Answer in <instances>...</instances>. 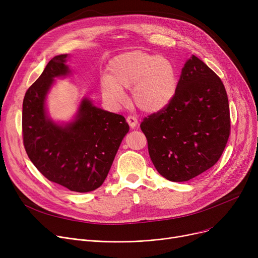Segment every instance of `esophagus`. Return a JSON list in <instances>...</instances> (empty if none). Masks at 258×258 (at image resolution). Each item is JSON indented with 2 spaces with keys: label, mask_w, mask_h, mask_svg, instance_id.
<instances>
[{
  "label": "esophagus",
  "mask_w": 258,
  "mask_h": 258,
  "mask_svg": "<svg viewBox=\"0 0 258 258\" xmlns=\"http://www.w3.org/2000/svg\"><path fill=\"white\" fill-rule=\"evenodd\" d=\"M126 122H127L128 125H130L132 128H134L135 126H137V124H138V119H137L136 116L130 115V116H127V118H126Z\"/></svg>",
  "instance_id": "obj_1"
}]
</instances>
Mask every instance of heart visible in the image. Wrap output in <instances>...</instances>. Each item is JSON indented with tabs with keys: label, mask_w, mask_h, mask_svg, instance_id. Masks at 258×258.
<instances>
[{
	"label": "heart",
	"mask_w": 258,
	"mask_h": 258,
	"mask_svg": "<svg viewBox=\"0 0 258 258\" xmlns=\"http://www.w3.org/2000/svg\"><path fill=\"white\" fill-rule=\"evenodd\" d=\"M174 63L157 54L132 51L116 56L108 64V75L101 80L103 98L112 105L124 101L123 89L132 88V99L144 112L163 110L178 91Z\"/></svg>",
	"instance_id": "b5f03b06"
}]
</instances>
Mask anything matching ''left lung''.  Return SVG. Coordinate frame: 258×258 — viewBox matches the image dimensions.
I'll return each instance as SVG.
<instances>
[{
	"mask_svg": "<svg viewBox=\"0 0 258 258\" xmlns=\"http://www.w3.org/2000/svg\"><path fill=\"white\" fill-rule=\"evenodd\" d=\"M140 127L153 163L165 179L185 182L206 171L221 158L231 130L221 78L192 55L172 101L145 117Z\"/></svg>",
	"mask_w": 258,
	"mask_h": 258,
	"instance_id": "left-lung-1",
	"label": "left lung"
}]
</instances>
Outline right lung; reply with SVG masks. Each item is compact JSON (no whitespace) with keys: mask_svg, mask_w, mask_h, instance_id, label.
I'll return each mask as SVG.
<instances>
[{"mask_svg":"<svg viewBox=\"0 0 258 258\" xmlns=\"http://www.w3.org/2000/svg\"><path fill=\"white\" fill-rule=\"evenodd\" d=\"M67 54L54 56L23 101L22 130L27 155L49 181L71 191L89 192L102 185L128 124L122 115L81 101L77 118L66 126L45 112L46 95L55 77L70 72Z\"/></svg>","mask_w":258,"mask_h":258,"instance_id":"add662e5","label":"right lung"}]
</instances>
